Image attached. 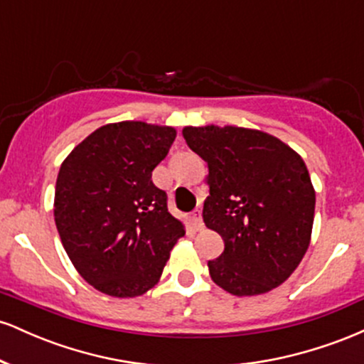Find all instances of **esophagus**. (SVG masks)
<instances>
[{"mask_svg": "<svg viewBox=\"0 0 364 364\" xmlns=\"http://www.w3.org/2000/svg\"><path fill=\"white\" fill-rule=\"evenodd\" d=\"M191 223H193L196 231H202L203 220H202V210H200V208H195V210L191 212Z\"/></svg>", "mask_w": 364, "mask_h": 364, "instance_id": "1", "label": "esophagus"}]
</instances>
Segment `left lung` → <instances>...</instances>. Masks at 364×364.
<instances>
[{"instance_id": "obj_1", "label": "left lung", "mask_w": 364, "mask_h": 364, "mask_svg": "<svg viewBox=\"0 0 364 364\" xmlns=\"http://www.w3.org/2000/svg\"><path fill=\"white\" fill-rule=\"evenodd\" d=\"M188 147L208 166L203 223L224 252L208 262L212 281L235 296L281 286L310 246L315 190L299 154L269 133L186 127Z\"/></svg>"}]
</instances>
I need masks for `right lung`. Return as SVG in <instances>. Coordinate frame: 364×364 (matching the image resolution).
<instances>
[{"label": "right lung", "instance_id": "1", "mask_svg": "<svg viewBox=\"0 0 364 364\" xmlns=\"http://www.w3.org/2000/svg\"><path fill=\"white\" fill-rule=\"evenodd\" d=\"M176 129L144 121L101 127L63 161L54 220L65 252L90 286L135 298L161 279L185 225L168 210L152 171Z\"/></svg>", "mask_w": 364, "mask_h": 364}]
</instances>
